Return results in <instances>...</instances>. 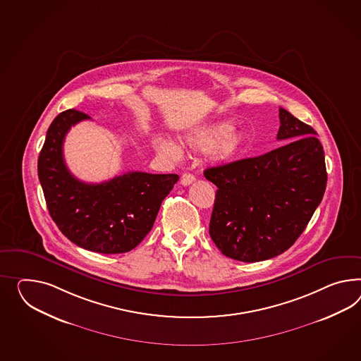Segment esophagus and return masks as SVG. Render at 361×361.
Listing matches in <instances>:
<instances>
[{"instance_id":"34e87169","label":"esophagus","mask_w":361,"mask_h":361,"mask_svg":"<svg viewBox=\"0 0 361 361\" xmlns=\"http://www.w3.org/2000/svg\"><path fill=\"white\" fill-rule=\"evenodd\" d=\"M195 180H196V178L192 174H183L180 179V183L183 185H190L191 183H194Z\"/></svg>"}]
</instances>
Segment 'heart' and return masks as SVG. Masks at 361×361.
<instances>
[{
  "label": "heart",
  "instance_id": "1",
  "mask_svg": "<svg viewBox=\"0 0 361 361\" xmlns=\"http://www.w3.org/2000/svg\"><path fill=\"white\" fill-rule=\"evenodd\" d=\"M234 127L231 124H219L205 132L197 133L187 140L188 147L200 153H209L217 148V156L221 159L234 157L240 152L243 140L240 135L233 133ZM156 148L167 157L180 158L182 150L171 140L159 137L156 140Z\"/></svg>",
  "mask_w": 361,
  "mask_h": 361
}]
</instances>
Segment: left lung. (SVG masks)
Instances as JSON below:
<instances>
[{"instance_id": "8db88e82", "label": "left lung", "mask_w": 361, "mask_h": 361, "mask_svg": "<svg viewBox=\"0 0 361 361\" xmlns=\"http://www.w3.org/2000/svg\"><path fill=\"white\" fill-rule=\"evenodd\" d=\"M284 147L263 156L205 169L217 185L209 234L224 255L260 262L287 251L322 202L324 147L310 126L279 109Z\"/></svg>"}]
</instances>
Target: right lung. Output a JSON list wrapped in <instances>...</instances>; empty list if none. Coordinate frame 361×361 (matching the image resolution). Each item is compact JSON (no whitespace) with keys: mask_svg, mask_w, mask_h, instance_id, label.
Here are the masks:
<instances>
[{"mask_svg":"<svg viewBox=\"0 0 361 361\" xmlns=\"http://www.w3.org/2000/svg\"><path fill=\"white\" fill-rule=\"evenodd\" d=\"M90 119L77 110L59 114L47 130L37 159V176L47 208L57 228L77 246L94 252L121 254L135 249L152 231L162 200L176 174L130 171L102 183H85L65 165V135Z\"/></svg>","mask_w":361,"mask_h":361,"instance_id":"right-lung-1","label":"right lung"}]
</instances>
